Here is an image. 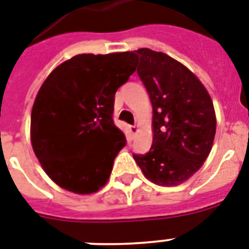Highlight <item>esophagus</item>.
<instances>
[{
  "mask_svg": "<svg viewBox=\"0 0 249 249\" xmlns=\"http://www.w3.org/2000/svg\"><path fill=\"white\" fill-rule=\"evenodd\" d=\"M137 130H139V128H137L136 124H134V126H130V132H131V134H132V135L136 134Z\"/></svg>",
  "mask_w": 249,
  "mask_h": 249,
  "instance_id": "1",
  "label": "esophagus"
}]
</instances>
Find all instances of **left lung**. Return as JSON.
<instances>
[{"instance_id":"left-lung-1","label":"left lung","mask_w":249,"mask_h":249,"mask_svg":"<svg viewBox=\"0 0 249 249\" xmlns=\"http://www.w3.org/2000/svg\"><path fill=\"white\" fill-rule=\"evenodd\" d=\"M137 74L153 107V144L134 154L145 178L160 186L190 178L210 154L216 115L210 93L185 65L163 53L139 49Z\"/></svg>"}]
</instances>
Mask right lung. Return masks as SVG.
Returning <instances> with one entry per match:
<instances>
[{
  "mask_svg": "<svg viewBox=\"0 0 249 249\" xmlns=\"http://www.w3.org/2000/svg\"><path fill=\"white\" fill-rule=\"evenodd\" d=\"M136 55L81 53L53 69L36 96L31 141L50 178L77 194L108 181L126 137L113 122L114 95L135 71Z\"/></svg>",
  "mask_w": 249,
  "mask_h": 249,
  "instance_id": "obj_1",
  "label": "right lung"
}]
</instances>
